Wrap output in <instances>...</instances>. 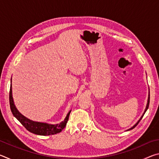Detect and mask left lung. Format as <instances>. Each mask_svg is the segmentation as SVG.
<instances>
[{
	"instance_id": "1",
	"label": "left lung",
	"mask_w": 159,
	"mask_h": 159,
	"mask_svg": "<svg viewBox=\"0 0 159 159\" xmlns=\"http://www.w3.org/2000/svg\"><path fill=\"white\" fill-rule=\"evenodd\" d=\"M149 99H150V95H149H149H148V99H147V106H146V108H145V110H144V113H143V114L142 115V116L140 117V118H139V119L138 120V122H137L135 124H134L133 127H131L130 128H129V129H128V130H132V129H133L134 128H135L136 126H137V125L139 123V122L140 121V120L142 119V117H143V116L144 115V114H145V112L147 111V110L148 109V108H149Z\"/></svg>"
}]
</instances>
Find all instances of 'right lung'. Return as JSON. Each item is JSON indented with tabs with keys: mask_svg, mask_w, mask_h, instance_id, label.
Wrapping results in <instances>:
<instances>
[{
	"mask_svg": "<svg viewBox=\"0 0 159 159\" xmlns=\"http://www.w3.org/2000/svg\"><path fill=\"white\" fill-rule=\"evenodd\" d=\"M11 85H10V109L14 116L20 121L23 126H25L26 130H29L31 133L39 134V135H51V134H55L60 133V132L65 128L66 123L69 120V114L71 113V110L68 112L66 114V116L64 118L63 121L60 123L57 124H50V123H43V122H38L30 120L29 118H26L25 116L22 115L18 111V109L16 107L14 100L12 98V78H11Z\"/></svg>",
	"mask_w": 159,
	"mask_h": 159,
	"instance_id": "add662e5",
	"label": "right lung"
}]
</instances>
